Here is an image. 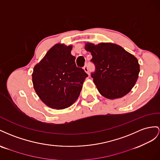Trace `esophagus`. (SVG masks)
I'll return each mask as SVG.
<instances>
[{"label":"esophagus","mask_w":160,"mask_h":160,"mask_svg":"<svg viewBox=\"0 0 160 160\" xmlns=\"http://www.w3.org/2000/svg\"><path fill=\"white\" fill-rule=\"evenodd\" d=\"M84 71L86 72V73H89V68H88V64H86L84 66Z\"/></svg>","instance_id":"34e87169"}]
</instances>
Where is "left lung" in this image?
Instances as JSON below:
<instances>
[{
	"mask_svg": "<svg viewBox=\"0 0 160 160\" xmlns=\"http://www.w3.org/2000/svg\"><path fill=\"white\" fill-rule=\"evenodd\" d=\"M86 51L95 66L91 77L99 92L109 99L121 98L130 92L139 73L138 60L122 47L110 43H86Z\"/></svg>",
	"mask_w": 160,
	"mask_h": 160,
	"instance_id": "1",
	"label": "left lung"
}]
</instances>
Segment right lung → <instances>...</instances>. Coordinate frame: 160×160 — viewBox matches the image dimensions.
Here are the masks:
<instances>
[{"instance_id":"add662e5","label":"right lung","mask_w":160,"mask_h":160,"mask_svg":"<svg viewBox=\"0 0 160 160\" xmlns=\"http://www.w3.org/2000/svg\"><path fill=\"white\" fill-rule=\"evenodd\" d=\"M72 46L56 44L33 69L34 89L40 99L52 108L69 107L78 98L88 77L84 69L77 67Z\"/></svg>"}]
</instances>
